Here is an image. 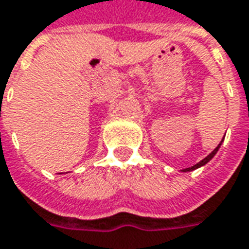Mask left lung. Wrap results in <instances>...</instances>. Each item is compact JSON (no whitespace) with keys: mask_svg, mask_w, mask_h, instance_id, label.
I'll return each mask as SVG.
<instances>
[{"mask_svg":"<svg viewBox=\"0 0 249 249\" xmlns=\"http://www.w3.org/2000/svg\"><path fill=\"white\" fill-rule=\"evenodd\" d=\"M221 142H223V141H221ZM221 142H220V143H218L217 147H216V149L213 150V151H212V153H211V154H209V156L205 157V158H204V160H202V161H200V162H198V163H196L195 166H192V167H186V169H184V170H182V172H192V170H196V169H198V167L204 166V165H205V163H208V162L211 161V160H212L213 157H214V154H216V153H217V151H218V149H220V146H221Z\"/></svg>","mask_w":249,"mask_h":249,"instance_id":"1","label":"left lung"}]
</instances>
